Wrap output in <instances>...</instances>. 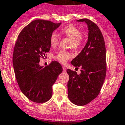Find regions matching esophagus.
<instances>
[{
	"label": "esophagus",
	"mask_w": 125,
	"mask_h": 125,
	"mask_svg": "<svg viewBox=\"0 0 125 125\" xmlns=\"http://www.w3.org/2000/svg\"><path fill=\"white\" fill-rule=\"evenodd\" d=\"M63 72H66V69L65 68V66H63Z\"/></svg>",
	"instance_id": "obj_1"
}]
</instances>
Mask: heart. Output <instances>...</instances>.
<instances>
[{"mask_svg":"<svg viewBox=\"0 0 125 125\" xmlns=\"http://www.w3.org/2000/svg\"><path fill=\"white\" fill-rule=\"evenodd\" d=\"M60 32L72 39V46L74 49H78L82 45L83 38L81 36V31L76 26L73 24L65 26L60 30ZM50 43L52 47L57 46L59 44V36L55 33H52L50 36ZM72 57V53L65 51H59L56 55V58L62 63H65Z\"/></svg>","mask_w":125,"mask_h":125,"instance_id":"heart-1","label":"heart"}]
</instances>
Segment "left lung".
Returning <instances> with one entry per match:
<instances>
[{
    "mask_svg": "<svg viewBox=\"0 0 125 125\" xmlns=\"http://www.w3.org/2000/svg\"><path fill=\"white\" fill-rule=\"evenodd\" d=\"M77 21L87 24L88 38L83 49L71 62L76 68L81 67V73L67 70L70 76L67 87L70 101L82 106L99 94L106 75V51L104 37L97 26L86 18Z\"/></svg>",
    "mask_w": 125,
    "mask_h": 125,
    "instance_id": "left-lung-1",
    "label": "left lung"
}]
</instances>
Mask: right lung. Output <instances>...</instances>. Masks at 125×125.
<instances>
[{
  "mask_svg": "<svg viewBox=\"0 0 125 125\" xmlns=\"http://www.w3.org/2000/svg\"><path fill=\"white\" fill-rule=\"evenodd\" d=\"M61 23L36 20L21 31L13 53V66L20 90L28 99L44 103L52 96V85L62 72L59 62L39 65L41 57L51 49L50 36Z\"/></svg>",
  "mask_w": 125,
  "mask_h": 125,
  "instance_id": "obj_1",
  "label": "right lung"
}]
</instances>
